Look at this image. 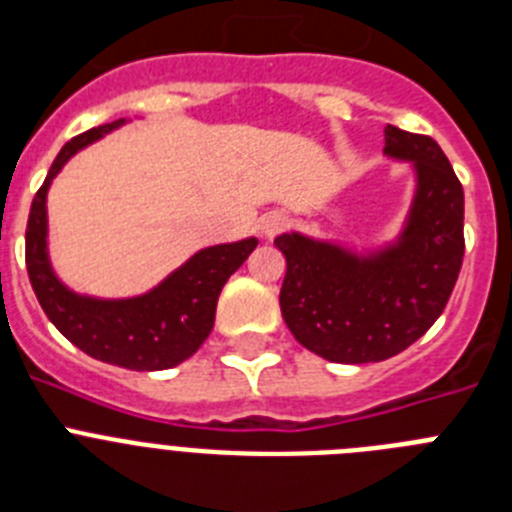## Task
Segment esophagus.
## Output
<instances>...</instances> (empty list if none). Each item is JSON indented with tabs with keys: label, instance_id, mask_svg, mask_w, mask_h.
<instances>
[{
	"label": "esophagus",
	"instance_id": "esophagus-1",
	"mask_svg": "<svg viewBox=\"0 0 512 512\" xmlns=\"http://www.w3.org/2000/svg\"><path fill=\"white\" fill-rule=\"evenodd\" d=\"M287 225H289L287 215H284V212H277V210L266 212V215L259 220V230H261V235H266V238H274V235H279L282 230H287Z\"/></svg>",
	"mask_w": 512,
	"mask_h": 512
}]
</instances>
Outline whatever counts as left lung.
I'll use <instances>...</instances> for the list:
<instances>
[{"label": "left lung", "instance_id": "left-lung-1", "mask_svg": "<svg viewBox=\"0 0 512 512\" xmlns=\"http://www.w3.org/2000/svg\"><path fill=\"white\" fill-rule=\"evenodd\" d=\"M384 153L415 169L395 243L356 253L302 233L274 241L287 259L284 323L307 351L336 364L384 361L418 341L449 302L464 259V189L441 146L387 125Z\"/></svg>", "mask_w": 512, "mask_h": 512}]
</instances>
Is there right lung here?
<instances>
[{
  "instance_id": "right-lung-1",
  "label": "right lung",
  "mask_w": 512,
  "mask_h": 512,
  "mask_svg": "<svg viewBox=\"0 0 512 512\" xmlns=\"http://www.w3.org/2000/svg\"><path fill=\"white\" fill-rule=\"evenodd\" d=\"M122 122H107L76 135L56 156L27 217V277L48 320L84 354L133 372H161L187 361L205 343L215 325L220 289L259 241L246 238L202 248L151 292L128 300H99L66 287L48 259V187L76 151L120 128Z\"/></svg>"
}]
</instances>
